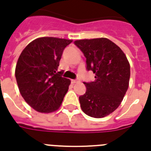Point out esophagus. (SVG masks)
<instances>
[{"label":"esophagus","mask_w":151,"mask_h":151,"mask_svg":"<svg viewBox=\"0 0 151 151\" xmlns=\"http://www.w3.org/2000/svg\"><path fill=\"white\" fill-rule=\"evenodd\" d=\"M78 82V80L77 79H73V80H71V83L72 84H74V83Z\"/></svg>","instance_id":"34e87169"}]
</instances>
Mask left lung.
<instances>
[{
	"instance_id": "8db88e82",
	"label": "left lung",
	"mask_w": 151,
	"mask_h": 151,
	"mask_svg": "<svg viewBox=\"0 0 151 151\" xmlns=\"http://www.w3.org/2000/svg\"><path fill=\"white\" fill-rule=\"evenodd\" d=\"M74 45L86 58V69L96 74L84 82L86 92L79 96L83 112L101 118L117 109L129 88L130 65L121 48L107 38L84 39Z\"/></svg>"
}]
</instances>
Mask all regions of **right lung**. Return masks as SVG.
I'll use <instances>...</instances> for the list:
<instances>
[{
    "label": "right lung",
    "mask_w": 151,
    "mask_h": 151,
    "mask_svg": "<svg viewBox=\"0 0 151 151\" xmlns=\"http://www.w3.org/2000/svg\"><path fill=\"white\" fill-rule=\"evenodd\" d=\"M71 40L40 37L23 49L15 67V78L22 98L34 110L50 113L61 105L70 81L58 70L59 60Z\"/></svg>",
    "instance_id": "obj_1"
}]
</instances>
